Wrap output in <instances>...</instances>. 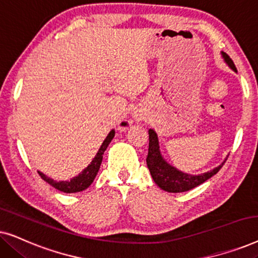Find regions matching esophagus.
I'll return each instance as SVG.
<instances>
[{
    "mask_svg": "<svg viewBox=\"0 0 258 258\" xmlns=\"http://www.w3.org/2000/svg\"><path fill=\"white\" fill-rule=\"evenodd\" d=\"M134 118H135L136 121H140V119H141V115H139V114H137V115H134ZM128 124H129V123L126 122V121L122 122V123H121V126H119L118 129H121V130H122V129H125V126H128Z\"/></svg>",
    "mask_w": 258,
    "mask_h": 258,
    "instance_id": "obj_1",
    "label": "esophagus"
}]
</instances>
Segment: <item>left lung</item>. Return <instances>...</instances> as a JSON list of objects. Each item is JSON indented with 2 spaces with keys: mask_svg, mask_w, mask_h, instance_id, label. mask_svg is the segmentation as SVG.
<instances>
[{
  "mask_svg": "<svg viewBox=\"0 0 258 258\" xmlns=\"http://www.w3.org/2000/svg\"><path fill=\"white\" fill-rule=\"evenodd\" d=\"M222 57H223L224 62L227 63L229 68L237 73V69L232 62V59L225 54V52L221 51ZM149 151H148L147 157V165L149 169L151 177H153L154 182L160 186L162 190L168 192H184L188 190H191L196 188L197 185L202 184L207 179L213 177L215 174L220 171V169L223 167L224 162L227 158L218 165V167L214 168L213 170L203 172V174L199 175H190L186 172H183L175 168L174 165L168 163L162 156L161 149H160V142H158L157 134L154 129H149Z\"/></svg>",
  "mask_w": 258,
  "mask_h": 258,
  "instance_id": "1",
  "label": "left lung"
}]
</instances>
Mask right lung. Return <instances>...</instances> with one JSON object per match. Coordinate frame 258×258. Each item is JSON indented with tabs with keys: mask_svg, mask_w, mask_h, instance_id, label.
I'll use <instances>...</instances> for the list:
<instances>
[{
	"mask_svg": "<svg viewBox=\"0 0 258 258\" xmlns=\"http://www.w3.org/2000/svg\"><path fill=\"white\" fill-rule=\"evenodd\" d=\"M114 136H115V130L112 129L110 130V133L108 134V136L105 137V140L103 141V143H102L100 149H98L97 154L95 155L93 161L90 162V164H88V167L84 168L79 175L75 176V177L70 178L68 181H55V179L48 177V176L43 174V172L37 170L38 175H40L41 178L44 179L48 184H50L51 186H54L55 189H57L62 192L74 194V192L83 191V190L89 188V185L94 182L95 177H96L97 172L100 170L104 151L108 148L109 143L111 142L112 139H114Z\"/></svg>",
	"mask_w": 258,
	"mask_h": 258,
	"instance_id": "obj_1",
	"label": "right lung"
}]
</instances>
